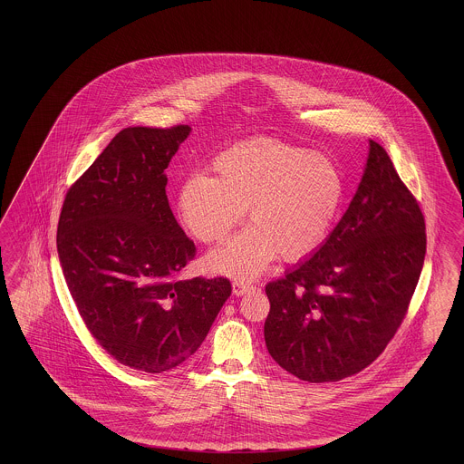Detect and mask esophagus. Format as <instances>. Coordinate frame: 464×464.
Returning <instances> with one entry per match:
<instances>
[{"label": "esophagus", "mask_w": 464, "mask_h": 464, "mask_svg": "<svg viewBox=\"0 0 464 464\" xmlns=\"http://www.w3.org/2000/svg\"><path fill=\"white\" fill-rule=\"evenodd\" d=\"M253 291V284L245 281H235L233 282V295H243L246 293Z\"/></svg>", "instance_id": "obj_1"}]
</instances>
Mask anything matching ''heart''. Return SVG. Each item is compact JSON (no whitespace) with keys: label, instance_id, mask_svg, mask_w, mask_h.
Instances as JSON below:
<instances>
[{"label":"heart","instance_id":"1","mask_svg":"<svg viewBox=\"0 0 464 464\" xmlns=\"http://www.w3.org/2000/svg\"><path fill=\"white\" fill-rule=\"evenodd\" d=\"M214 177L192 173L179 192L183 226L219 243L243 221L253 225L208 256V266L255 277L281 252L299 260L318 250L337 221L345 180L337 163L284 140H243L214 158Z\"/></svg>","mask_w":464,"mask_h":464}]
</instances>
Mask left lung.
I'll list each match as a JSON object with an SVG mask.
<instances>
[{
    "label": "left lung",
    "mask_w": 464,
    "mask_h": 464,
    "mask_svg": "<svg viewBox=\"0 0 464 464\" xmlns=\"http://www.w3.org/2000/svg\"><path fill=\"white\" fill-rule=\"evenodd\" d=\"M425 246L417 198L384 148L369 140L362 180L335 229L313 256L266 285L272 359L308 382L361 372L403 322Z\"/></svg>",
    "instance_id": "1"
}]
</instances>
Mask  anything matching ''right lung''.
Instances as JSON below:
<instances>
[{
  "label": "right lung",
  "instance_id": "1",
  "mask_svg": "<svg viewBox=\"0 0 464 464\" xmlns=\"http://www.w3.org/2000/svg\"><path fill=\"white\" fill-rule=\"evenodd\" d=\"M190 127H127L72 183L57 253L88 332L115 361L163 372L196 353L231 295L226 277L182 281L196 256L169 209V160Z\"/></svg>",
  "mask_w": 464,
  "mask_h": 464
}]
</instances>
